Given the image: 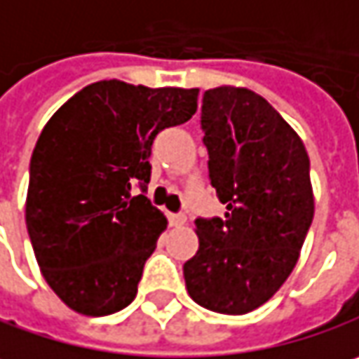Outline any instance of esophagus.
Returning <instances> with one entry per match:
<instances>
[{
  "label": "esophagus",
  "mask_w": 359,
  "mask_h": 359,
  "mask_svg": "<svg viewBox=\"0 0 359 359\" xmlns=\"http://www.w3.org/2000/svg\"><path fill=\"white\" fill-rule=\"evenodd\" d=\"M184 215L182 213H168V222L172 223V225H182L184 223Z\"/></svg>",
  "instance_id": "34e87169"
}]
</instances>
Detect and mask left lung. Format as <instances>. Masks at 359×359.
<instances>
[{
  "instance_id": "obj_1",
  "label": "left lung",
  "mask_w": 359,
  "mask_h": 359,
  "mask_svg": "<svg viewBox=\"0 0 359 359\" xmlns=\"http://www.w3.org/2000/svg\"><path fill=\"white\" fill-rule=\"evenodd\" d=\"M203 144L223 217H197L199 250L182 266L197 305L243 315L285 285L313 222L309 156L297 132L258 93H203Z\"/></svg>"
}]
</instances>
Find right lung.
<instances>
[{
  "label": "right lung",
  "mask_w": 359,
  "mask_h": 359,
  "mask_svg": "<svg viewBox=\"0 0 359 359\" xmlns=\"http://www.w3.org/2000/svg\"><path fill=\"white\" fill-rule=\"evenodd\" d=\"M197 95L99 81L44 126L30 160L26 225L44 280L76 313L103 317L136 299L144 264L166 229L144 195L152 142L193 117Z\"/></svg>",
  "instance_id": "add662e5"
}]
</instances>
